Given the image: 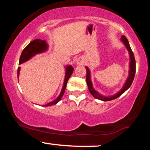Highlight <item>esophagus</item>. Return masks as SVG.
<instances>
[{
  "mask_svg": "<svg viewBox=\"0 0 150 150\" xmlns=\"http://www.w3.org/2000/svg\"><path fill=\"white\" fill-rule=\"evenodd\" d=\"M77 63L79 65H83L84 64V61L82 58H77Z\"/></svg>",
  "mask_w": 150,
  "mask_h": 150,
  "instance_id": "1",
  "label": "esophagus"
}]
</instances>
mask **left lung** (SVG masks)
<instances>
[{
	"label": "left lung",
	"mask_w": 150,
	"mask_h": 150,
	"mask_svg": "<svg viewBox=\"0 0 150 150\" xmlns=\"http://www.w3.org/2000/svg\"><path fill=\"white\" fill-rule=\"evenodd\" d=\"M121 40L123 41V42L124 43L125 46H126L127 49L129 51V53H130V72H129V76L128 78L127 79L126 82H125V85H123V88H122L118 92L117 94H115V95L111 96V97H104V96L101 95V94L98 93L97 91L94 90V89L93 88L92 82H91L90 80V72H89V70L88 68L86 67V70H87V76H86V80H87V86H88V89L92 95L94 97H95L96 99H100V100L102 101H111L113 100V99H116L118 97H120L121 94H123L125 91L128 89L129 87H130V85H132V81L134 80V77H135V56H134V53L132 51L131 48H130V44H129V42L127 39V38L125 37V36H122L121 37Z\"/></svg>",
	"instance_id": "1"
}]
</instances>
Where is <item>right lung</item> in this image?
<instances>
[{
	"mask_svg": "<svg viewBox=\"0 0 150 150\" xmlns=\"http://www.w3.org/2000/svg\"><path fill=\"white\" fill-rule=\"evenodd\" d=\"M47 49V44H46V41L44 40H41V39H35V40L31 42L30 44H28L26 47L24 49L23 51L21 53V56L20 58V61H19V64H21V63H24V62L28 61L30 58H31L32 56H34V55L37 54V53H42L43 51H46ZM20 68L19 67L18 68V76L20 73ZM73 72V68L72 66H67L66 68V72H65V77L64 80V83H63V89H62L61 94L58 96L57 99L56 100L51 101V102L49 103V104L44 105L45 106H51V105L56 104L61 99L62 97H63V94H64L65 87H66L67 82H68V79L70 78V77L71 76L72 73Z\"/></svg>",
	"mask_w": 150,
	"mask_h": 150,
	"instance_id": "obj_1",
	"label": "right lung"
}]
</instances>
